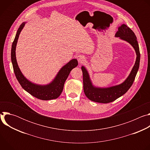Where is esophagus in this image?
Here are the masks:
<instances>
[{"label":"esophagus","mask_w":150,"mask_h":150,"mask_svg":"<svg viewBox=\"0 0 150 150\" xmlns=\"http://www.w3.org/2000/svg\"><path fill=\"white\" fill-rule=\"evenodd\" d=\"M77 59H78V60L79 63H82V62H84V60H85V56H84L83 55H81V54H80V55L78 56Z\"/></svg>","instance_id":"obj_1"}]
</instances>
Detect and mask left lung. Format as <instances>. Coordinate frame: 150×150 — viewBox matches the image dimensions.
<instances>
[{
  "label": "left lung",
  "mask_w": 150,
  "mask_h": 150,
  "mask_svg": "<svg viewBox=\"0 0 150 150\" xmlns=\"http://www.w3.org/2000/svg\"><path fill=\"white\" fill-rule=\"evenodd\" d=\"M115 37H119L121 40L129 42L134 47L137 54L135 65L130 74L124 82L120 84L108 88H100L93 85L87 69L82 66L81 69L83 74V91L87 97L93 101L109 103L116 100L125 94L131 88L138 72L140 62V52L135 33L126 25L122 24L119 27Z\"/></svg>",
  "instance_id": "1"
}]
</instances>
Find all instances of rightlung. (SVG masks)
Masks as SVG:
<instances>
[{
    "instance_id": "obj_1",
    "label": "right lung",
    "mask_w": 150,
    "mask_h": 150,
    "mask_svg": "<svg viewBox=\"0 0 150 150\" xmlns=\"http://www.w3.org/2000/svg\"><path fill=\"white\" fill-rule=\"evenodd\" d=\"M26 22L21 24L16 34L11 49V61L16 78L20 85L27 92L33 96L42 100H49L57 98L62 93L64 83L71 71L78 66L76 59L70 60L58 72L54 79L49 84L38 85L28 80L21 72L16 59V46L21 31L23 29Z\"/></svg>"
}]
</instances>
